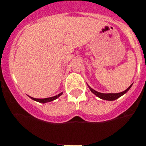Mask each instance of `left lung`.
<instances>
[{"instance_id":"left-lung-1","label":"left lung","mask_w":146,"mask_h":146,"mask_svg":"<svg viewBox=\"0 0 146 146\" xmlns=\"http://www.w3.org/2000/svg\"><path fill=\"white\" fill-rule=\"evenodd\" d=\"M131 86H132V84H131V85L129 86V87L126 89V90H124L123 92H119V93H101V92H97V91H96L92 88H91L90 86H88V87L92 93H94L97 97L100 98L101 99L106 100V101H115V100L117 99L118 98H120V96H122L123 95L126 93V92L129 90V89L131 88Z\"/></svg>"}]
</instances>
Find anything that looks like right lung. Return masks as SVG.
<instances>
[{"mask_svg":"<svg viewBox=\"0 0 146 146\" xmlns=\"http://www.w3.org/2000/svg\"><path fill=\"white\" fill-rule=\"evenodd\" d=\"M63 92H61V93H59V94L56 95V96H54V97H50V98H32V97H29L31 98V99H33L34 101H37V102H40V103H42V104H45V103H47V102H50V101H54V100H56V98H58L60 96H62V95Z\"/></svg>","mask_w":146,"mask_h":146,"instance_id":"obj_1","label":"right lung"}]
</instances>
